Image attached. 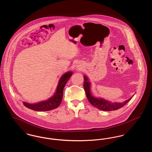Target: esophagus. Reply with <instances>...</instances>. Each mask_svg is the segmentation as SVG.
<instances>
[{"label":"esophagus","mask_w":152,"mask_h":152,"mask_svg":"<svg viewBox=\"0 0 152 152\" xmlns=\"http://www.w3.org/2000/svg\"><path fill=\"white\" fill-rule=\"evenodd\" d=\"M76 68H77V69H79V70H81V69L83 68V66H82L81 64L78 63V64H77V65H76Z\"/></svg>","instance_id":"obj_1"}]
</instances>
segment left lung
<instances>
[{"label": "left lung", "mask_w": 152, "mask_h": 152, "mask_svg": "<svg viewBox=\"0 0 152 152\" xmlns=\"http://www.w3.org/2000/svg\"><path fill=\"white\" fill-rule=\"evenodd\" d=\"M84 81L83 86L88 101L92 105H94V107L101 110L112 111L121 108L130 101L134 96L133 95L129 99L123 102H112L102 97H97L96 96H94L91 92V88L92 83L86 75L84 76Z\"/></svg>", "instance_id": "left-lung-1"}]
</instances>
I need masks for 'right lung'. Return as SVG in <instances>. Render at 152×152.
Here are the masks:
<instances>
[{"label":"right lung","instance_id":"obj_1","mask_svg":"<svg viewBox=\"0 0 152 152\" xmlns=\"http://www.w3.org/2000/svg\"><path fill=\"white\" fill-rule=\"evenodd\" d=\"M72 74V71H71L64 73L61 76L58 80V86L55 94L48 99L34 104L23 102V105L28 108L39 112L48 111L58 108L62 101L64 88Z\"/></svg>","mask_w":152,"mask_h":152}]
</instances>
